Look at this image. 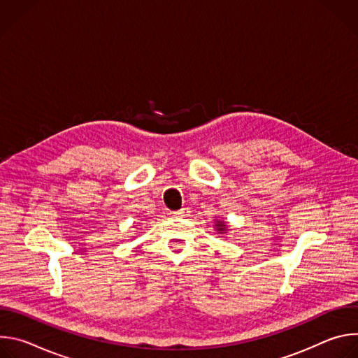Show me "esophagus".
<instances>
[{"mask_svg": "<svg viewBox=\"0 0 358 358\" xmlns=\"http://www.w3.org/2000/svg\"><path fill=\"white\" fill-rule=\"evenodd\" d=\"M188 214H189V210H188V208H181V210H178V211L174 213L176 217H185V215H188Z\"/></svg>", "mask_w": 358, "mask_h": 358, "instance_id": "1", "label": "esophagus"}]
</instances>
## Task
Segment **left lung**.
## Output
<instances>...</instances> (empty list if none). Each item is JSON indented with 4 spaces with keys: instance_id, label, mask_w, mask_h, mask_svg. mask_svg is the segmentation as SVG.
<instances>
[{
    "instance_id": "obj_1",
    "label": "left lung",
    "mask_w": 358,
    "mask_h": 358,
    "mask_svg": "<svg viewBox=\"0 0 358 358\" xmlns=\"http://www.w3.org/2000/svg\"><path fill=\"white\" fill-rule=\"evenodd\" d=\"M215 227H217V228H218V231H221V232H222V231H225V225H224V222H218Z\"/></svg>"
}]
</instances>
